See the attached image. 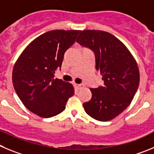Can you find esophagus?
<instances>
[{
    "instance_id": "1",
    "label": "esophagus",
    "mask_w": 154,
    "mask_h": 154,
    "mask_svg": "<svg viewBox=\"0 0 154 154\" xmlns=\"http://www.w3.org/2000/svg\"><path fill=\"white\" fill-rule=\"evenodd\" d=\"M74 87H75L77 90H79V89H80V88H82V87H84V85H83V84H74Z\"/></svg>"
}]
</instances>
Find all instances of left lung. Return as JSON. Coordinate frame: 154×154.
I'll use <instances>...</instances> for the list:
<instances>
[{
	"mask_svg": "<svg viewBox=\"0 0 154 154\" xmlns=\"http://www.w3.org/2000/svg\"><path fill=\"white\" fill-rule=\"evenodd\" d=\"M77 42L89 48L95 56V68L102 75L103 84L91 88L92 97L84 103L92 118L108 121L130 105L140 83L137 62L120 40L102 30L81 31Z\"/></svg>",
	"mask_w": 154,
	"mask_h": 154,
	"instance_id": "8db88e82",
	"label": "left lung"
}]
</instances>
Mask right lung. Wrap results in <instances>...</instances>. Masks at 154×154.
Here are the masks:
<instances>
[{"instance_id":"add662e5","label":"right lung","mask_w":154,"mask_h":154,"mask_svg":"<svg viewBox=\"0 0 154 154\" xmlns=\"http://www.w3.org/2000/svg\"><path fill=\"white\" fill-rule=\"evenodd\" d=\"M80 30H51L41 34L22 52L13 69L17 94L30 111L49 118L65 110L74 94L70 83L54 79L64 53L75 43Z\"/></svg>"}]
</instances>
